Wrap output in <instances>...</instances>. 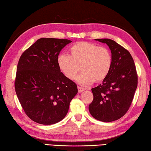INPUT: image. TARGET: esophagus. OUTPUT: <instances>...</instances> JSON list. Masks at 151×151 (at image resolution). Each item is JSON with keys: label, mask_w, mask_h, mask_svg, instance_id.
<instances>
[{"label": "esophagus", "mask_w": 151, "mask_h": 151, "mask_svg": "<svg viewBox=\"0 0 151 151\" xmlns=\"http://www.w3.org/2000/svg\"><path fill=\"white\" fill-rule=\"evenodd\" d=\"M78 91L80 92V93H81V92H82V91L86 90L85 88H81V87H80V86H78Z\"/></svg>", "instance_id": "obj_1"}]
</instances>
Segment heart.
<instances>
[{
	"mask_svg": "<svg viewBox=\"0 0 151 151\" xmlns=\"http://www.w3.org/2000/svg\"><path fill=\"white\" fill-rule=\"evenodd\" d=\"M57 63L61 71L69 80L76 79L82 86H88L95 81H101L107 77L112 65V58L106 47L93 43L79 42L70 48V55L60 54Z\"/></svg>",
	"mask_w": 151,
	"mask_h": 151,
	"instance_id": "obj_1",
	"label": "heart"
}]
</instances>
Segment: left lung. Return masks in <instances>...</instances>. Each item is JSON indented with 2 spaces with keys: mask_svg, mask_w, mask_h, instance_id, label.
<instances>
[{
  "mask_svg": "<svg viewBox=\"0 0 151 151\" xmlns=\"http://www.w3.org/2000/svg\"><path fill=\"white\" fill-rule=\"evenodd\" d=\"M109 46L112 65L101 84L91 91L93 99L89 105L92 117L103 122H111L127 112L137 88V74L130 53L113 40L95 39Z\"/></svg>",
  "mask_w": 151,
  "mask_h": 151,
  "instance_id": "1",
  "label": "left lung"
}]
</instances>
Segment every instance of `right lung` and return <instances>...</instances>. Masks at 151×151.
Listing matches in <instances>:
<instances>
[{"mask_svg": "<svg viewBox=\"0 0 151 151\" xmlns=\"http://www.w3.org/2000/svg\"><path fill=\"white\" fill-rule=\"evenodd\" d=\"M71 41L42 38L28 48L18 61L15 91L28 117L42 125H52L65 117L77 85L61 72L60 52Z\"/></svg>", "mask_w": 151, "mask_h": 151, "instance_id": "obj_1", "label": "right lung"}]
</instances>
